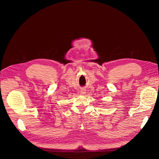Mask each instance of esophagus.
Here are the masks:
<instances>
[{
	"label": "esophagus",
	"instance_id": "34e87169",
	"mask_svg": "<svg viewBox=\"0 0 159 159\" xmlns=\"http://www.w3.org/2000/svg\"><path fill=\"white\" fill-rule=\"evenodd\" d=\"M82 93H85V91H83Z\"/></svg>",
	"mask_w": 159,
	"mask_h": 159
}]
</instances>
